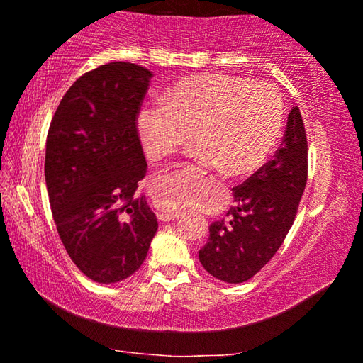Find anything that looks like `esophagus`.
<instances>
[{
	"mask_svg": "<svg viewBox=\"0 0 363 363\" xmlns=\"http://www.w3.org/2000/svg\"><path fill=\"white\" fill-rule=\"evenodd\" d=\"M158 216V221H172V220H177L178 216H180V213L178 211H158L157 213Z\"/></svg>",
	"mask_w": 363,
	"mask_h": 363,
	"instance_id": "1",
	"label": "esophagus"
}]
</instances>
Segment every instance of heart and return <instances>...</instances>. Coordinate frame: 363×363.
I'll return each instance as SVG.
<instances>
[{"mask_svg":"<svg viewBox=\"0 0 363 363\" xmlns=\"http://www.w3.org/2000/svg\"><path fill=\"white\" fill-rule=\"evenodd\" d=\"M284 123L281 96L269 84L250 79L205 74L183 79L165 96L140 107L137 128L152 158L162 160L190 145L195 132L196 155L228 175H247L259 168L279 140ZM160 196L168 208L190 206L200 193L168 177Z\"/></svg>","mask_w":363,"mask_h":363,"instance_id":"1","label":"heart"}]
</instances>
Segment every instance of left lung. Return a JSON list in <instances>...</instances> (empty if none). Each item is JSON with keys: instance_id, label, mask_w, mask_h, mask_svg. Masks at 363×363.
Here are the masks:
<instances>
[{"instance_id": "8db88e82", "label": "left lung", "mask_w": 363, "mask_h": 363, "mask_svg": "<svg viewBox=\"0 0 363 363\" xmlns=\"http://www.w3.org/2000/svg\"><path fill=\"white\" fill-rule=\"evenodd\" d=\"M307 182V138L299 107L287 116L274 160L233 188L235 206L211 223L201 266L216 279L240 284L276 255L294 223Z\"/></svg>"}]
</instances>
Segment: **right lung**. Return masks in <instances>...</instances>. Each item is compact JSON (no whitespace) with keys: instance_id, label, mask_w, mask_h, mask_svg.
Listing matches in <instances>:
<instances>
[{"instance_id":"obj_1","label":"right lung","mask_w":363,"mask_h":363,"mask_svg":"<svg viewBox=\"0 0 363 363\" xmlns=\"http://www.w3.org/2000/svg\"><path fill=\"white\" fill-rule=\"evenodd\" d=\"M152 72L108 62L64 94L46 140L44 177L59 238L89 279L112 284L145 261L158 223L138 182L147 162L137 116Z\"/></svg>"}]
</instances>
